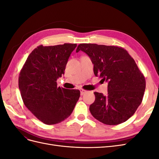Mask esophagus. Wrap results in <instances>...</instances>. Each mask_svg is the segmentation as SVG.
Wrapping results in <instances>:
<instances>
[{"instance_id": "esophagus-1", "label": "esophagus", "mask_w": 159, "mask_h": 159, "mask_svg": "<svg viewBox=\"0 0 159 159\" xmlns=\"http://www.w3.org/2000/svg\"><path fill=\"white\" fill-rule=\"evenodd\" d=\"M85 92H86L85 90H84L83 89H80V94H81V95H83Z\"/></svg>"}]
</instances>
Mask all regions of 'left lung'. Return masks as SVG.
<instances>
[{
    "instance_id": "8db88e82",
    "label": "left lung",
    "mask_w": 159,
    "mask_h": 159,
    "mask_svg": "<svg viewBox=\"0 0 159 159\" xmlns=\"http://www.w3.org/2000/svg\"><path fill=\"white\" fill-rule=\"evenodd\" d=\"M93 64L95 76L108 82V94L94 92L89 111L93 117L109 125L126 121L142 102L146 87L145 76L128 52L117 46L80 44Z\"/></svg>"
}]
</instances>
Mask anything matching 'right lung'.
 <instances>
[{
  "instance_id": "add662e5",
  "label": "right lung",
  "mask_w": 159,
  "mask_h": 159,
  "mask_svg": "<svg viewBox=\"0 0 159 159\" xmlns=\"http://www.w3.org/2000/svg\"><path fill=\"white\" fill-rule=\"evenodd\" d=\"M77 44L40 45L27 57L18 77V87L25 106L46 125L59 123L71 114L80 96L78 89L57 87V79Z\"/></svg>"
}]
</instances>
